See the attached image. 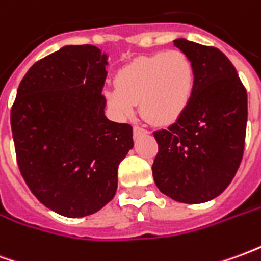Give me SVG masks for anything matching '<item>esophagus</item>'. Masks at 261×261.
<instances>
[{"instance_id": "esophagus-1", "label": "esophagus", "mask_w": 261, "mask_h": 261, "mask_svg": "<svg viewBox=\"0 0 261 261\" xmlns=\"http://www.w3.org/2000/svg\"><path fill=\"white\" fill-rule=\"evenodd\" d=\"M141 134H148V130L142 125H134V136H141Z\"/></svg>"}]
</instances>
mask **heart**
I'll use <instances>...</instances> for the list:
<instances>
[{
  "label": "heart",
  "instance_id": "heart-1",
  "mask_svg": "<svg viewBox=\"0 0 261 261\" xmlns=\"http://www.w3.org/2000/svg\"><path fill=\"white\" fill-rule=\"evenodd\" d=\"M117 89L106 93L109 105L120 117L134 113L140 102L142 114L153 123H172L190 103L196 68L181 50L141 56L116 74Z\"/></svg>",
  "mask_w": 261,
  "mask_h": 261
}]
</instances>
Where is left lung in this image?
Wrapping results in <instances>:
<instances>
[{
    "mask_svg": "<svg viewBox=\"0 0 261 261\" xmlns=\"http://www.w3.org/2000/svg\"><path fill=\"white\" fill-rule=\"evenodd\" d=\"M175 46L193 60L196 82L186 110L166 130L153 131L152 175L164 194L198 204L219 196L235 177L245 149L247 93L218 48L186 39Z\"/></svg>",
    "mask_w": 261,
    "mask_h": 261,
    "instance_id": "obj_1",
    "label": "left lung"
}]
</instances>
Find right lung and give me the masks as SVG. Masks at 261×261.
Masks as SVG:
<instances>
[{"label":"right lung","instance_id":"add662e5","mask_svg":"<svg viewBox=\"0 0 261 261\" xmlns=\"http://www.w3.org/2000/svg\"><path fill=\"white\" fill-rule=\"evenodd\" d=\"M106 56L91 44L65 46L20 81L11 128L20 175L54 213L78 218L114 197L133 127L105 116Z\"/></svg>","mask_w":261,"mask_h":261}]
</instances>
